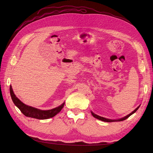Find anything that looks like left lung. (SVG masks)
Masks as SVG:
<instances>
[{"instance_id": "1", "label": "left lung", "mask_w": 153, "mask_h": 153, "mask_svg": "<svg viewBox=\"0 0 153 153\" xmlns=\"http://www.w3.org/2000/svg\"><path fill=\"white\" fill-rule=\"evenodd\" d=\"M139 106H138V107H137L135 110H133L131 113H130L129 114H128V115H126V116H125L124 117L121 118V119H118V120H111V119H106V118H104V117H103L99 116V115H96V114H94L93 112H91V114H92V115H93V117H94L95 118L98 119H99V120H101V121H104V122H108V123H110V122H114V121H124V120L128 119V118L129 116H130V115H131L135 113V112H136V111L138 109V108H139Z\"/></svg>"}]
</instances>
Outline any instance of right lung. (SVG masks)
<instances>
[{"instance_id": "obj_1", "label": "right lung", "mask_w": 153, "mask_h": 153, "mask_svg": "<svg viewBox=\"0 0 153 153\" xmlns=\"http://www.w3.org/2000/svg\"><path fill=\"white\" fill-rule=\"evenodd\" d=\"M10 94L14 104L20 109L23 114L25 115L27 117L38 119H47L54 117L55 115L57 114L62 110L64 105V103L61 105L58 106V107L53 108L52 110H41L32 107V106H27L24 103H23L19 99L16 98L15 94H14L11 85L10 86Z\"/></svg>"}]
</instances>
